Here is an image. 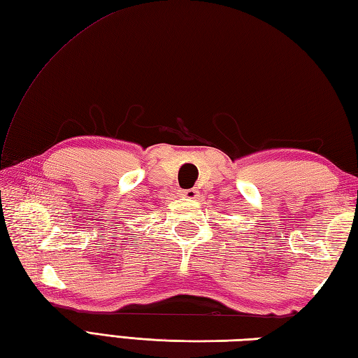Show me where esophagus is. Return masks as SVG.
I'll return each instance as SVG.
<instances>
[{
    "label": "esophagus",
    "mask_w": 358,
    "mask_h": 358,
    "mask_svg": "<svg viewBox=\"0 0 358 358\" xmlns=\"http://www.w3.org/2000/svg\"><path fill=\"white\" fill-rule=\"evenodd\" d=\"M179 194L182 198H187V199H198L199 192L194 190V188H188V190H179Z\"/></svg>",
    "instance_id": "1"
}]
</instances>
